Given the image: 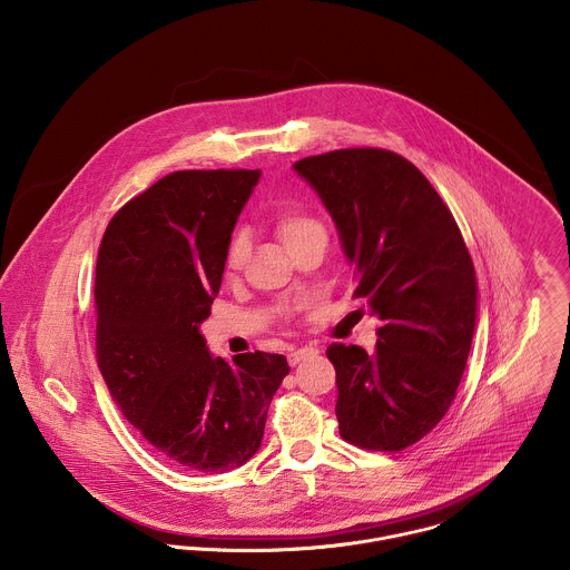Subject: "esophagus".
<instances>
[{
    "mask_svg": "<svg viewBox=\"0 0 570 570\" xmlns=\"http://www.w3.org/2000/svg\"><path fill=\"white\" fill-rule=\"evenodd\" d=\"M318 355V348L316 346H303V348H298V351H292L289 355H287V360H289V366H296V364H301V362H305V360H312V357H316Z\"/></svg>",
    "mask_w": 570,
    "mask_h": 570,
    "instance_id": "esophagus-1",
    "label": "esophagus"
}]
</instances>
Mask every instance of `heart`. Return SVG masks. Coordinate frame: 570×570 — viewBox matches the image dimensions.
I'll return each mask as SVG.
<instances>
[{"label": "heart", "instance_id": "1", "mask_svg": "<svg viewBox=\"0 0 570 570\" xmlns=\"http://www.w3.org/2000/svg\"><path fill=\"white\" fill-rule=\"evenodd\" d=\"M276 233L281 237V242L285 244L287 249H292L294 245L301 244L303 239H307L309 235H316V233H325L321 222L314 219L309 213L305 210H298V208H285L278 213L276 217ZM245 254H247V242H245L244 235L237 233L228 249H226V267L230 272L239 269L242 263H244Z\"/></svg>", "mask_w": 570, "mask_h": 570}]
</instances>
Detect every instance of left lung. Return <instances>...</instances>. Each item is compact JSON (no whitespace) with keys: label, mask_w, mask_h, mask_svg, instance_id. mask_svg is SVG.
Listing matches in <instances>:
<instances>
[{"label":"left lung","mask_w":570,"mask_h":570,"mask_svg":"<svg viewBox=\"0 0 570 570\" xmlns=\"http://www.w3.org/2000/svg\"><path fill=\"white\" fill-rule=\"evenodd\" d=\"M331 215L355 296L377 316L375 353L331 344L344 441L397 452L454 402L476 326L479 285L461 230L423 173L384 149L294 164Z\"/></svg>","instance_id":"left-lung-1"}]
</instances>
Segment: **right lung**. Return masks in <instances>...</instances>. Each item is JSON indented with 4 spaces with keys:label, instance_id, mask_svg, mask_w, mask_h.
<instances>
[{
    "label": "right lung",
    "instance_id": "obj_1",
    "mask_svg": "<svg viewBox=\"0 0 570 570\" xmlns=\"http://www.w3.org/2000/svg\"><path fill=\"white\" fill-rule=\"evenodd\" d=\"M261 170H177L125 204L96 261V353L125 416L168 463L204 474L261 448L285 355H210L226 249Z\"/></svg>",
    "mask_w": 570,
    "mask_h": 570
}]
</instances>
